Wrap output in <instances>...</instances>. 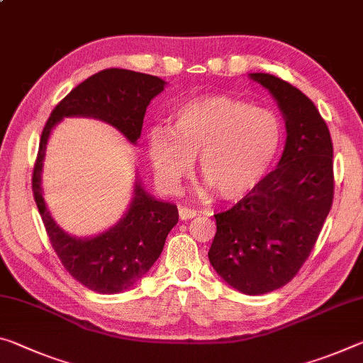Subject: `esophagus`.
Returning a JSON list of instances; mask_svg holds the SVG:
<instances>
[{
    "instance_id": "34e87169",
    "label": "esophagus",
    "mask_w": 363,
    "mask_h": 363,
    "mask_svg": "<svg viewBox=\"0 0 363 363\" xmlns=\"http://www.w3.org/2000/svg\"><path fill=\"white\" fill-rule=\"evenodd\" d=\"M197 216V210L194 208H186V206H182L179 208V218L182 221H187V220H192V218Z\"/></svg>"
}]
</instances>
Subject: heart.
<instances>
[{
	"label": "heart",
	"instance_id": "obj_1",
	"mask_svg": "<svg viewBox=\"0 0 363 363\" xmlns=\"http://www.w3.org/2000/svg\"><path fill=\"white\" fill-rule=\"evenodd\" d=\"M283 143V124L272 109L213 95L182 103L171 129L148 132V157L161 186L177 191L200 155V174L223 200L254 192Z\"/></svg>",
	"mask_w": 363,
	"mask_h": 363
}]
</instances>
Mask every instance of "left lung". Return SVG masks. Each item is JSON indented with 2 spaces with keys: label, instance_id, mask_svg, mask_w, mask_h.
<instances>
[{
  "label": "left lung",
  "instance_id": "left-lung-1",
  "mask_svg": "<svg viewBox=\"0 0 363 363\" xmlns=\"http://www.w3.org/2000/svg\"><path fill=\"white\" fill-rule=\"evenodd\" d=\"M249 77L269 91L286 123L276 169L231 210L218 213L211 267L233 289L267 294L294 278L318 239L333 191V143L313 101L286 80Z\"/></svg>",
  "mask_w": 363,
  "mask_h": 363
}]
</instances>
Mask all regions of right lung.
Listing matches in <instances>:
<instances>
[{"label":"right lung","mask_w":363,"mask_h":363,"mask_svg":"<svg viewBox=\"0 0 363 363\" xmlns=\"http://www.w3.org/2000/svg\"><path fill=\"white\" fill-rule=\"evenodd\" d=\"M163 79L128 69H105L84 80L57 103L40 139L32 189L50 242L61 263L80 284L100 294L134 287L158 260L164 240L179 220L174 203L155 199L135 174L134 192L123 218L96 235L76 238L60 228L43 199L42 172L48 139L65 118H94L113 125L135 145L147 106L164 90Z\"/></svg>","instance_id":"1"}]
</instances>
